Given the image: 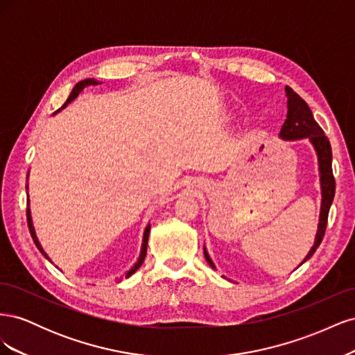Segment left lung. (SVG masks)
<instances>
[{
  "label": "left lung",
  "instance_id": "1",
  "mask_svg": "<svg viewBox=\"0 0 355 355\" xmlns=\"http://www.w3.org/2000/svg\"><path fill=\"white\" fill-rule=\"evenodd\" d=\"M286 96H287V115L286 121L280 130V137L283 141H299V139H308L311 145L314 146L317 159H318V175H320V188H321V207H320V219H318V230L315 234L314 245L311 247L308 254L302 263H305L311 256L315 253L318 245L324 237V231L327 227V216L329 210L335 197V178L331 171V148L327 136L324 135L314 115L311 112L306 102L300 98L297 93L286 85ZM204 256L211 268H216L210 259V256L204 245ZM300 263V265H302Z\"/></svg>",
  "mask_w": 355,
  "mask_h": 355
}]
</instances>
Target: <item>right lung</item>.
I'll use <instances>...</instances> for the list:
<instances>
[{"mask_svg":"<svg viewBox=\"0 0 355 355\" xmlns=\"http://www.w3.org/2000/svg\"><path fill=\"white\" fill-rule=\"evenodd\" d=\"M96 84H99V81H96L94 78H87V80H83V81H80L77 85H75V87L72 89V92H71V94H69V98L67 99V102L63 103V106L60 110H58L55 114H58L59 111H62L63 108H67V106L77 98V96L85 89V87H89V85H96ZM26 189H28V185H26ZM28 206H29V200H28ZM26 216H28V227H29V232H31V235H32V240H34V243H35V245L38 247V250L44 254L47 259L51 262V259L50 257L47 256V253L44 252V249H42V245L40 244V241H38V239H37V234H35V230H34V223H32V216H31V209L28 207L26 209ZM149 231H151V225H146V228H145V231H144V240H142V247H141V254H139V257H137V262L132 266V270H128L127 271V274H125V278H128L130 275H133L139 268H141V265L144 263V261H145V256H146V247H148V239H149Z\"/></svg>","mask_w":355,"mask_h":355,"instance_id":"add662e5","label":"right lung"}]
</instances>
